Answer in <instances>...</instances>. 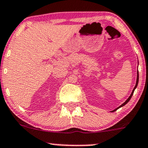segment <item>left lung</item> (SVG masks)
I'll return each mask as SVG.
<instances>
[{
  "label": "left lung",
  "instance_id": "left-lung-1",
  "mask_svg": "<svg viewBox=\"0 0 148 148\" xmlns=\"http://www.w3.org/2000/svg\"><path fill=\"white\" fill-rule=\"evenodd\" d=\"M138 70H137V76H136V85H135V87H134V89H133V90H132V93H131V94H130V97H128V99H127V100H126V101H125V102H124L123 103L122 105H121L120 106L118 107V108H116L115 110H112V112H114V111H116V110H118L119 108H121V107L124 106H125V104H127V103L128 102H129V101L130 100V99H131V98H132V97L133 94H134V92L135 89L136 88L137 85H138Z\"/></svg>",
  "mask_w": 148,
  "mask_h": 148
}]
</instances>
